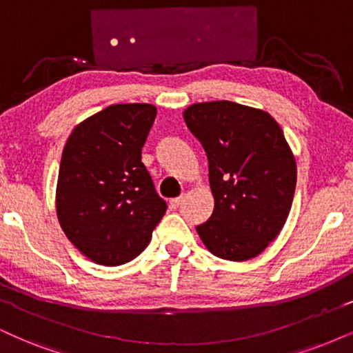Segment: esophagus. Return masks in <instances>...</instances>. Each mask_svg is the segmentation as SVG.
<instances>
[{
    "label": "esophagus",
    "instance_id": "esophagus-1",
    "mask_svg": "<svg viewBox=\"0 0 353 353\" xmlns=\"http://www.w3.org/2000/svg\"><path fill=\"white\" fill-rule=\"evenodd\" d=\"M181 203H182V197L171 199V200H169V208H172V210L179 208V207H181Z\"/></svg>",
    "mask_w": 353,
    "mask_h": 353
}]
</instances>
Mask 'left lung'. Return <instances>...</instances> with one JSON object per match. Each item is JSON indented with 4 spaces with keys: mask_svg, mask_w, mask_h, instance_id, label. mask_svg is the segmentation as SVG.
I'll return each mask as SVG.
<instances>
[{
    "mask_svg": "<svg viewBox=\"0 0 353 353\" xmlns=\"http://www.w3.org/2000/svg\"><path fill=\"white\" fill-rule=\"evenodd\" d=\"M184 120L208 158L215 199L197 226L205 248L226 261H249L279 236L296 187L295 156L270 114L231 101L192 104Z\"/></svg>",
    "mask_w": 353,
    "mask_h": 353,
    "instance_id": "left-lung-1",
    "label": "left lung"
}]
</instances>
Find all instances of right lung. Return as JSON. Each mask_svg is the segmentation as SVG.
<instances>
[{"label":"right lung","mask_w":353,"mask_h":353,"mask_svg":"<svg viewBox=\"0 0 353 353\" xmlns=\"http://www.w3.org/2000/svg\"><path fill=\"white\" fill-rule=\"evenodd\" d=\"M151 104H114L73 128L61 154L57 216L66 238L99 265H122L148 246L166 213L141 163Z\"/></svg>","instance_id":"1"}]
</instances>
